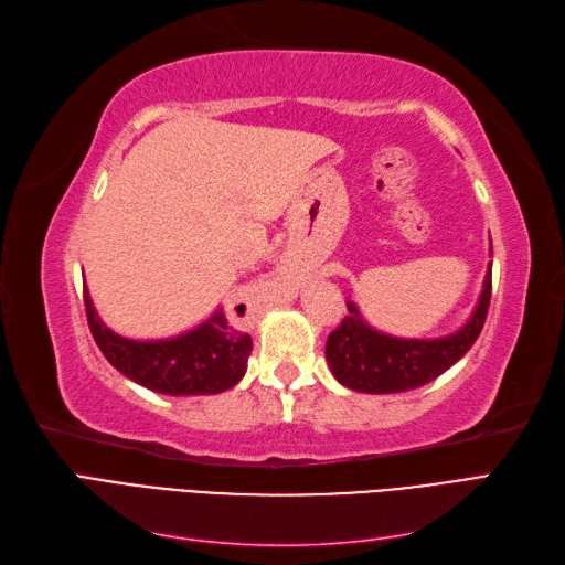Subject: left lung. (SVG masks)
I'll use <instances>...</instances> for the list:
<instances>
[{
  "mask_svg": "<svg viewBox=\"0 0 565 565\" xmlns=\"http://www.w3.org/2000/svg\"><path fill=\"white\" fill-rule=\"evenodd\" d=\"M492 252V245H490ZM492 292V264L467 324L438 339H398L372 330L349 301V316L328 337L330 370L339 384L361 393H401L434 382L465 355L483 330Z\"/></svg>",
  "mask_w": 565,
  "mask_h": 565,
  "instance_id": "left-lung-1",
  "label": "left lung"
}]
</instances>
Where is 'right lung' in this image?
I'll use <instances>...</instances> for the list:
<instances>
[{
    "label": "right lung",
    "mask_w": 565,
    "mask_h": 565,
    "mask_svg": "<svg viewBox=\"0 0 565 565\" xmlns=\"http://www.w3.org/2000/svg\"><path fill=\"white\" fill-rule=\"evenodd\" d=\"M84 306L94 341L108 363L129 377L164 396H210L243 380L252 337L237 328L224 311H214L198 328L172 339L136 341L115 334L98 318L84 289Z\"/></svg>",
    "instance_id": "add662e5"
}]
</instances>
